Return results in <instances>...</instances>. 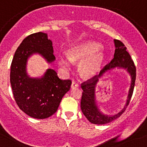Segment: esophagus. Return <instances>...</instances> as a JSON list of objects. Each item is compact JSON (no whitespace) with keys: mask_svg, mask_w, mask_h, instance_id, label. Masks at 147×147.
Instances as JSON below:
<instances>
[{"mask_svg":"<svg viewBox=\"0 0 147 147\" xmlns=\"http://www.w3.org/2000/svg\"><path fill=\"white\" fill-rule=\"evenodd\" d=\"M77 87H78V84H77V83H76L75 81H73L71 84V88H75Z\"/></svg>","mask_w":147,"mask_h":147,"instance_id":"obj_1","label":"esophagus"}]
</instances>
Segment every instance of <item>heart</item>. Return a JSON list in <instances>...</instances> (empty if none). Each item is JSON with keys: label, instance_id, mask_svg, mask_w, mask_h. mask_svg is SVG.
Instances as JSON below:
<instances>
[{"label": "heart", "instance_id": "obj_1", "mask_svg": "<svg viewBox=\"0 0 147 147\" xmlns=\"http://www.w3.org/2000/svg\"><path fill=\"white\" fill-rule=\"evenodd\" d=\"M100 44L92 41L83 42L72 47L68 51L67 57L59 56V64L65 70H69L72 62H79L78 69L84 77H91L100 71L105 59V56L101 50Z\"/></svg>", "mask_w": 147, "mask_h": 147}]
</instances>
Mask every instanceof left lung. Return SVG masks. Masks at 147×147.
Segmentation results:
<instances>
[{
    "label": "left lung",
    "mask_w": 147,
    "mask_h": 147,
    "mask_svg": "<svg viewBox=\"0 0 147 147\" xmlns=\"http://www.w3.org/2000/svg\"><path fill=\"white\" fill-rule=\"evenodd\" d=\"M115 50L114 58L112 59L108 64L100 71L98 76L101 77L105 72L115 69L116 67L119 69H124L131 76V84L128 93L127 102L123 108L114 115H105L100 110L96 105V87L97 83L98 82V78L97 76H95L90 79L81 84V88L83 89L82 97L81 100V108L82 113L88 119L90 122L96 125H104L109 123L115 119L118 118L119 116L125 112L127 107L129 105V102L132 96L134 90V84L136 80V67L134 61L131 59V56L127 51L126 47L121 41L114 40Z\"/></svg>",
    "instance_id": "1"
}]
</instances>
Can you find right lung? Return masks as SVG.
Returning a JSON list of instances; mask_svg holds the SVG:
<instances>
[{
	"mask_svg": "<svg viewBox=\"0 0 147 147\" xmlns=\"http://www.w3.org/2000/svg\"><path fill=\"white\" fill-rule=\"evenodd\" d=\"M52 42L43 32L32 34L18 47L10 66V80L16 102L30 117L45 119L57 112L63 96L70 90L71 81L61 80L54 69H48L41 78L27 73L30 56L39 54L48 63L55 60Z\"/></svg>",
	"mask_w": 147,
	"mask_h": 147,
	"instance_id": "1",
	"label": "right lung"
}]
</instances>
